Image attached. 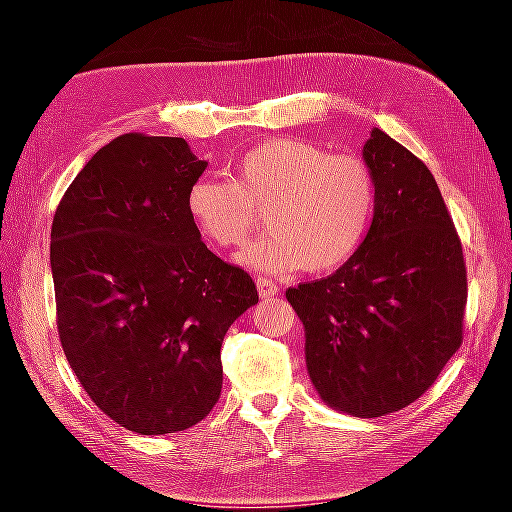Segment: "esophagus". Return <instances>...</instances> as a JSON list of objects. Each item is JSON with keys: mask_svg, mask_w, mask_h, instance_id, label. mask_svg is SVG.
Returning <instances> with one entry per match:
<instances>
[{"mask_svg": "<svg viewBox=\"0 0 512 512\" xmlns=\"http://www.w3.org/2000/svg\"><path fill=\"white\" fill-rule=\"evenodd\" d=\"M257 291L262 298H271L280 291V287H277L273 280H268V277H257Z\"/></svg>", "mask_w": 512, "mask_h": 512, "instance_id": "obj_1", "label": "esophagus"}]
</instances>
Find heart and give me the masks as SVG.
I'll return each mask as SVG.
<instances>
[{"mask_svg":"<svg viewBox=\"0 0 512 512\" xmlns=\"http://www.w3.org/2000/svg\"><path fill=\"white\" fill-rule=\"evenodd\" d=\"M377 201V178L366 160L277 137L241 155L232 180H192L185 210L219 248L244 246L259 212H266L268 235L239 255L241 264L264 273H329L359 253Z\"/></svg>","mask_w":512,"mask_h":512,"instance_id":"b5f03b06","label":"heart"}]
</instances>
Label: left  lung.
Here are the masks:
<instances>
[{"label": "left lung", "mask_w": 512, "mask_h": 512, "mask_svg": "<svg viewBox=\"0 0 512 512\" xmlns=\"http://www.w3.org/2000/svg\"><path fill=\"white\" fill-rule=\"evenodd\" d=\"M375 221L339 271L287 291L305 325L311 384L334 409L379 418L429 391L463 343L467 271L427 164L372 128Z\"/></svg>", "instance_id": "8db88e82"}]
</instances>
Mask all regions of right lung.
Segmentation results:
<instances>
[{"mask_svg": "<svg viewBox=\"0 0 512 512\" xmlns=\"http://www.w3.org/2000/svg\"><path fill=\"white\" fill-rule=\"evenodd\" d=\"M183 137L126 133L92 155L51 223L60 345L128 431L194 427L221 395V343L253 277L201 241L185 194L205 171Z\"/></svg>", "mask_w": 512, "mask_h": 512, "instance_id": "right-lung-1", "label": "right lung"}]
</instances>
